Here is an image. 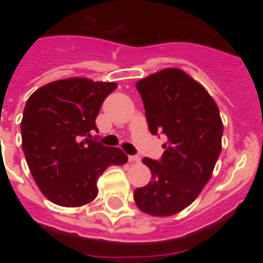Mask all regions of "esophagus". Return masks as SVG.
<instances>
[{
  "label": "esophagus",
  "mask_w": 263,
  "mask_h": 263,
  "mask_svg": "<svg viewBox=\"0 0 263 263\" xmlns=\"http://www.w3.org/2000/svg\"><path fill=\"white\" fill-rule=\"evenodd\" d=\"M129 162H132V163H138V162H141V158L138 155H130Z\"/></svg>",
  "instance_id": "34e87169"
}]
</instances>
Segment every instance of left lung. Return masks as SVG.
Here are the masks:
<instances>
[{
    "mask_svg": "<svg viewBox=\"0 0 263 263\" xmlns=\"http://www.w3.org/2000/svg\"><path fill=\"white\" fill-rule=\"evenodd\" d=\"M148 130L164 134L159 160L143 158L152 182L137 188L134 200L142 212L171 216L187 208L212 176L221 153L220 111L205 88L178 68H166L139 80Z\"/></svg>",
    "mask_w": 263,
    "mask_h": 263,
    "instance_id": "1",
    "label": "left lung"
}]
</instances>
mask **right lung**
I'll return each instance as SVG.
<instances>
[{
    "label": "right lung",
    "mask_w": 263,
    "mask_h": 263,
    "mask_svg": "<svg viewBox=\"0 0 263 263\" xmlns=\"http://www.w3.org/2000/svg\"><path fill=\"white\" fill-rule=\"evenodd\" d=\"M116 83L71 78L36 89L23 110L22 148L32 178L48 200L80 206L99 194L97 179L127 162L121 148L92 139L96 117Z\"/></svg>",
    "instance_id": "1"
}]
</instances>
